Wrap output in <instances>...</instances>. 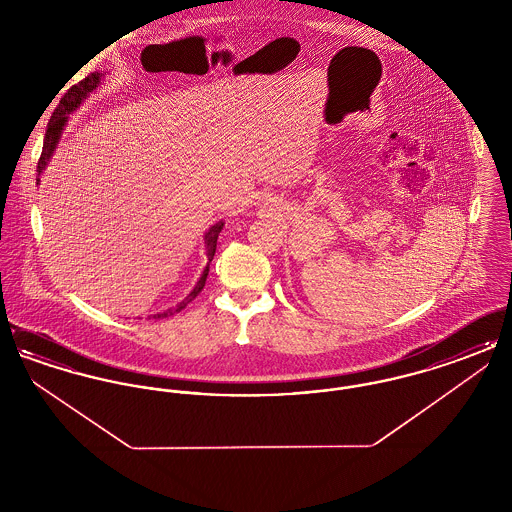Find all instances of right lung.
I'll list each match as a JSON object with an SVG mask.
<instances>
[{"mask_svg":"<svg viewBox=\"0 0 512 512\" xmlns=\"http://www.w3.org/2000/svg\"><path fill=\"white\" fill-rule=\"evenodd\" d=\"M101 73H90L84 80H80L78 84H74L71 86L69 90H67V94L61 98L59 101V105L55 107V111H53V115H51V119L48 122V130H46V138H44V147H42V155H40V161H38V167H36V172H38V178H36V184H40V176H42V172L46 171V167H48L49 159H51V155H53V151H55V147L59 144V138H61V132H63V128H65V124H67V117L73 113L74 109L84 101V99L90 96V92H94L96 88L99 86V82H101ZM222 226H224V222L220 220L217 222L215 226H211L209 230H207V234H205V247H207V259H209V263L213 261V257H215V251H217V240H219L220 230H222ZM209 263H207V267L203 270V274H201V278L197 280V284H195L194 290L188 293V297L184 299V301H180L176 307H172V309H167L165 313H157V315H153L151 318H167L174 315V313H180L190 301H194L195 297L199 295V292L203 290V286H205V280H207V274H209Z\"/></svg>","mask_w":512,"mask_h":512,"instance_id":"right-lung-1","label":"right lung"}]
</instances>
